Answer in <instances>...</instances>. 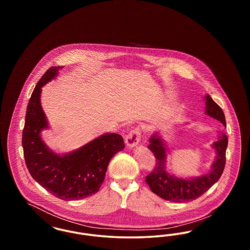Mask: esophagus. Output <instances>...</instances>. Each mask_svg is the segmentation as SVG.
Returning a JSON list of instances; mask_svg holds the SVG:
<instances>
[{"label": "esophagus", "mask_w": 250, "mask_h": 250, "mask_svg": "<svg viewBox=\"0 0 250 250\" xmlns=\"http://www.w3.org/2000/svg\"><path fill=\"white\" fill-rule=\"evenodd\" d=\"M141 137H142V134H141V129L140 127H135L133 128L132 130L128 133V135L126 136L125 138V143L127 145L128 148H134L136 147L140 141H141Z\"/></svg>", "instance_id": "esophagus-1"}]
</instances>
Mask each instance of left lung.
Instances as JSON below:
<instances>
[{"label":"left lung","mask_w":250,"mask_h":250,"mask_svg":"<svg viewBox=\"0 0 250 250\" xmlns=\"http://www.w3.org/2000/svg\"><path fill=\"white\" fill-rule=\"evenodd\" d=\"M205 113L221 122L226 126V120L222 108L209 95H205ZM148 149L156 158L153 171L146 176V183L150 189L160 198L173 202H188L198 199L208 190L221 177L225 163L228 137L223 133L217 142L213 143L216 158L211 170L205 175L190 179L178 178L169 174L166 169L167 149L161 137L155 133L151 139Z\"/></svg>","instance_id":"obj_1"}]
</instances>
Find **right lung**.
<instances>
[{
    "label": "right lung",
    "instance_id": "1",
    "mask_svg": "<svg viewBox=\"0 0 250 250\" xmlns=\"http://www.w3.org/2000/svg\"><path fill=\"white\" fill-rule=\"evenodd\" d=\"M62 68L50 67L36 84L27 106L22 147L32 177L56 198L75 201L98 192L110 159L125 148V143L119 134L106 133L73 152L57 155L42 141L40 133L48 128V124L41 107V88Z\"/></svg>",
    "mask_w": 250,
    "mask_h": 250
}]
</instances>
